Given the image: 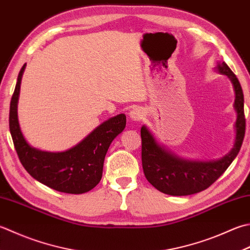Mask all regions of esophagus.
I'll return each instance as SVG.
<instances>
[{
	"label": "esophagus",
	"mask_w": 250,
	"mask_h": 250,
	"mask_svg": "<svg viewBox=\"0 0 250 250\" xmlns=\"http://www.w3.org/2000/svg\"><path fill=\"white\" fill-rule=\"evenodd\" d=\"M130 118L133 121H141L144 118V111L142 108H134L130 111Z\"/></svg>",
	"instance_id": "esophagus-1"
}]
</instances>
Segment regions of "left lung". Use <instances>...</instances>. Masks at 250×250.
<instances>
[{
    "mask_svg": "<svg viewBox=\"0 0 250 250\" xmlns=\"http://www.w3.org/2000/svg\"><path fill=\"white\" fill-rule=\"evenodd\" d=\"M218 70L229 78L235 91L234 107L237 112V119L235 122L236 138L234 147L226 157L218 161L202 163L184 160L160 147L150 132L143 125L141 129L142 166L145 178L160 192L173 196H185L202 192L221 177L241 149L246 128L241 83L235 73L224 62L219 63Z\"/></svg>",
    "mask_w": 250,
    "mask_h": 250,
    "instance_id": "1",
    "label": "left lung"
}]
</instances>
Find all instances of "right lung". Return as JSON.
Wrapping results in <instances>:
<instances>
[{"mask_svg": "<svg viewBox=\"0 0 250 250\" xmlns=\"http://www.w3.org/2000/svg\"><path fill=\"white\" fill-rule=\"evenodd\" d=\"M24 67L26 63L18 73L9 106V131L19 160L32 178L48 188L68 194L89 192L100 183L106 153L111 142L125 128V116L121 114L103 122L75 147L62 153L33 148L24 140L17 118Z\"/></svg>", "mask_w": 250, "mask_h": 250, "instance_id": "right-lung-1", "label": "right lung"}]
</instances>
